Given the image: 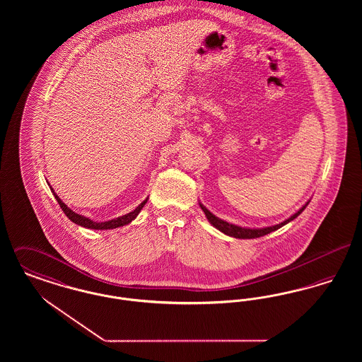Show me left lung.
Wrapping results in <instances>:
<instances>
[{
	"mask_svg": "<svg viewBox=\"0 0 362 362\" xmlns=\"http://www.w3.org/2000/svg\"><path fill=\"white\" fill-rule=\"evenodd\" d=\"M307 205H308V202H307ZM307 205H304L297 213H294L292 217H289L288 220H285V221L281 223V224H276L274 225V226H267V228H262V229H250V228H241V226H238V225L226 223L224 220H221V218L216 217L214 214H211V213L207 210L206 207L199 204V206L204 210V213L206 214L207 220L210 221V224L213 225V226H216L218 230L224 232L225 235L232 236V238H236V239H255V238H260V236H264V235H267V233H270V232H273V230H276V229H279L281 226L291 223L298 214H301V211L305 209Z\"/></svg>",
	"mask_w": 362,
	"mask_h": 362,
	"instance_id": "1",
	"label": "left lung"
}]
</instances>
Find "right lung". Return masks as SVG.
Listing matches in <instances>:
<instances>
[{
  "instance_id": "add662e5",
  "label": "right lung",
  "mask_w": 362,
  "mask_h": 362,
  "mask_svg": "<svg viewBox=\"0 0 362 362\" xmlns=\"http://www.w3.org/2000/svg\"><path fill=\"white\" fill-rule=\"evenodd\" d=\"M52 194H54L57 202L59 204V206L62 209V211L66 214V217L69 218L70 221H73L74 224L80 225V226L89 228V229H114V228H118V226L127 225L137 217L138 213L141 211L142 207L145 206V204H146V201H148V198H146L141 205H138L137 209H134L133 211H130V213H127V214H124V216H121V217H118V218H114V220H110V221H105V223H95V221L86 218L84 216H80V214L74 213L73 210H70L69 207L66 206V205L59 199V197H58L54 191H52Z\"/></svg>"
}]
</instances>
